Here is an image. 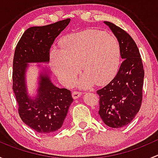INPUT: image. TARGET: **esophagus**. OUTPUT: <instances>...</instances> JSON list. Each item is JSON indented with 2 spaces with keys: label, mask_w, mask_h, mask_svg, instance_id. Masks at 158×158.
Returning a JSON list of instances; mask_svg holds the SVG:
<instances>
[{
  "label": "esophagus",
  "mask_w": 158,
  "mask_h": 158,
  "mask_svg": "<svg viewBox=\"0 0 158 158\" xmlns=\"http://www.w3.org/2000/svg\"><path fill=\"white\" fill-rule=\"evenodd\" d=\"M72 95H73V98H74V99H76V98H79V97L82 95V92H73V93H72Z\"/></svg>",
  "instance_id": "obj_1"
}]
</instances>
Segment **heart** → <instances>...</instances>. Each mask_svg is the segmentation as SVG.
<instances>
[{"instance_id": "b5f03b06", "label": "heart", "mask_w": 158, "mask_h": 158, "mask_svg": "<svg viewBox=\"0 0 158 158\" xmlns=\"http://www.w3.org/2000/svg\"><path fill=\"white\" fill-rule=\"evenodd\" d=\"M63 49L52 47L50 62L52 70L64 85H69L82 65L85 73L78 85L89 89L95 82L103 85L110 82L120 65L121 49L114 36L94 30L70 33L63 40Z\"/></svg>"}]
</instances>
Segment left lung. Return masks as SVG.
I'll use <instances>...</instances> for the list:
<instances>
[{
  "label": "left lung",
  "instance_id": "8db88e82",
  "mask_svg": "<svg viewBox=\"0 0 158 158\" xmlns=\"http://www.w3.org/2000/svg\"><path fill=\"white\" fill-rule=\"evenodd\" d=\"M104 23L117 38L123 62L114 79L97 91L98 114L106 125L119 128L128 125L139 111L144 72L139 50L131 36L114 23Z\"/></svg>",
  "mask_w": 158,
  "mask_h": 158
}]
</instances>
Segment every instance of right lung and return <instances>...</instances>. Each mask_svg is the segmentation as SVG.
I'll return each mask as SVG.
<instances>
[{
	"label": "right lung",
	"mask_w": 158,
	"mask_h": 158,
	"mask_svg": "<svg viewBox=\"0 0 158 158\" xmlns=\"http://www.w3.org/2000/svg\"><path fill=\"white\" fill-rule=\"evenodd\" d=\"M70 19L43 27H31L23 33L15 49L13 63V90L21 120L40 134L56 131L63 125L73 101L71 92L56 86L49 69L41 64L33 94L28 91L27 73L30 63H49L51 46L69 25Z\"/></svg>",
	"instance_id": "add662e5"
}]
</instances>
